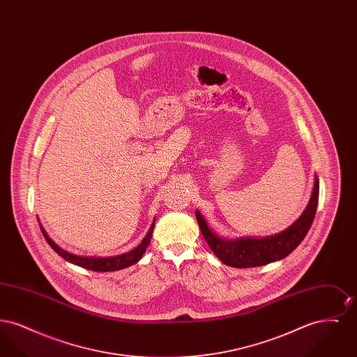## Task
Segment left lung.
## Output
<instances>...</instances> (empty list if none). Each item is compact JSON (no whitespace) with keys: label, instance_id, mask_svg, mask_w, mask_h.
<instances>
[{"label":"left lung","instance_id":"8db88e82","mask_svg":"<svg viewBox=\"0 0 357 357\" xmlns=\"http://www.w3.org/2000/svg\"><path fill=\"white\" fill-rule=\"evenodd\" d=\"M320 183L317 175H314V185L312 190L310 199L306 204L305 210L298 220L291 223L288 229L268 236V237H241L236 239H226L215 234L204 215L195 210L197 221L199 223L201 231L213 253L222 262L231 268H255L271 262L280 261L290 255L305 238L310 229V225L316 215L319 204Z\"/></svg>","mask_w":357,"mask_h":357}]
</instances>
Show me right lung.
Masks as SVG:
<instances>
[{"label": "right lung", "instance_id": "obj_1", "mask_svg": "<svg viewBox=\"0 0 357 357\" xmlns=\"http://www.w3.org/2000/svg\"><path fill=\"white\" fill-rule=\"evenodd\" d=\"M38 221V218H37ZM153 226H155V220L153 225L150 227V230L147 231V234L142 239V242L136 246L135 249L123 253L119 255H112V257H83V255H76L69 253L67 250H64L63 248H60L53 239H52L48 233L45 231V229L43 227V225L40 223V229L43 231V236L45 238V241L50 243L52 249L60 255L61 258H64L66 261H68L73 265H77L80 268H84L92 272H115L120 269H126L131 265L136 264L137 261H140V258L144 255L147 246L150 245V241L153 237Z\"/></svg>", "mask_w": 357, "mask_h": 357}]
</instances>
